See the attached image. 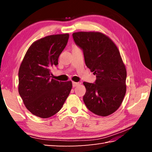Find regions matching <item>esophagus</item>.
<instances>
[{
	"instance_id": "obj_1",
	"label": "esophagus",
	"mask_w": 152,
	"mask_h": 152,
	"mask_svg": "<svg viewBox=\"0 0 152 152\" xmlns=\"http://www.w3.org/2000/svg\"><path fill=\"white\" fill-rule=\"evenodd\" d=\"M80 84V82H72V86H73V87H76V86H78Z\"/></svg>"
}]
</instances>
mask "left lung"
<instances>
[{
    "label": "left lung",
    "instance_id": "8db88e82",
    "mask_svg": "<svg viewBox=\"0 0 152 152\" xmlns=\"http://www.w3.org/2000/svg\"><path fill=\"white\" fill-rule=\"evenodd\" d=\"M72 37L83 51L86 66L96 77L94 83L83 82L84 103L95 115H111L121 106L126 92L127 72L119 50L99 32H77Z\"/></svg>",
    "mask_w": 152,
    "mask_h": 152
}]
</instances>
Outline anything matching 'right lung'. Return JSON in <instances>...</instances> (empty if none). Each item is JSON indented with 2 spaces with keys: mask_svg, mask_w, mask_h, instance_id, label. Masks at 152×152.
<instances>
[{
  "mask_svg": "<svg viewBox=\"0 0 152 152\" xmlns=\"http://www.w3.org/2000/svg\"><path fill=\"white\" fill-rule=\"evenodd\" d=\"M69 35H49L28 49L19 70V93L25 107L35 116L48 118L56 114L72 87L71 81L52 78L51 68L67 45Z\"/></svg>",
  "mask_w": 152,
  "mask_h": 152,
  "instance_id": "1",
  "label": "right lung"
}]
</instances>
